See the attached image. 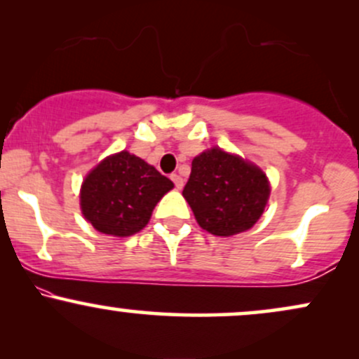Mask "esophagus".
Returning <instances> with one entry per match:
<instances>
[{"label": "esophagus", "instance_id": "1", "mask_svg": "<svg viewBox=\"0 0 359 359\" xmlns=\"http://www.w3.org/2000/svg\"><path fill=\"white\" fill-rule=\"evenodd\" d=\"M170 179H172V182L175 184L177 189H182L184 187V179L179 174H172Z\"/></svg>", "mask_w": 359, "mask_h": 359}]
</instances>
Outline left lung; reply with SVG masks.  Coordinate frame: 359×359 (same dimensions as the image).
<instances>
[{"label": "left lung", "mask_w": 359, "mask_h": 359, "mask_svg": "<svg viewBox=\"0 0 359 359\" xmlns=\"http://www.w3.org/2000/svg\"><path fill=\"white\" fill-rule=\"evenodd\" d=\"M182 196L203 229L233 236L253 228L270 197L262 168L214 147L192 160Z\"/></svg>", "instance_id": "obj_1"}]
</instances>
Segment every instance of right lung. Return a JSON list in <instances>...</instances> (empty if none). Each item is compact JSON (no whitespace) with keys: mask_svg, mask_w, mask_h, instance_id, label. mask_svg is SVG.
Wrapping results in <instances>:
<instances>
[{"mask_svg":"<svg viewBox=\"0 0 359 359\" xmlns=\"http://www.w3.org/2000/svg\"><path fill=\"white\" fill-rule=\"evenodd\" d=\"M174 182L130 151L109 155L86 175L81 209L94 229L111 236H131L150 221L156 203Z\"/></svg>","mask_w":359,"mask_h":359,"instance_id":"right-lung-1","label":"right lung"}]
</instances>
